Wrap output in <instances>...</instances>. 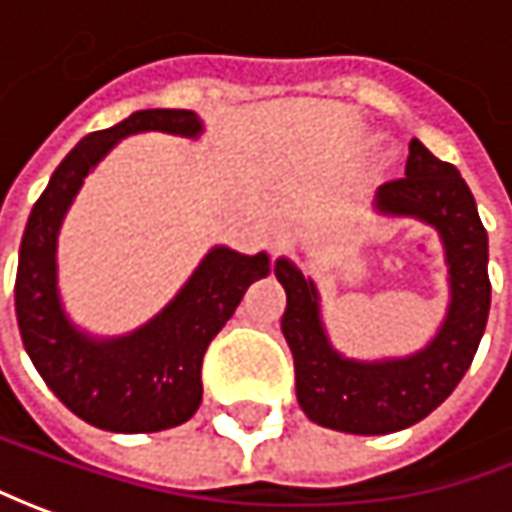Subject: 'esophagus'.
I'll return each instance as SVG.
<instances>
[{
    "label": "esophagus",
    "instance_id": "1",
    "mask_svg": "<svg viewBox=\"0 0 512 512\" xmlns=\"http://www.w3.org/2000/svg\"><path fill=\"white\" fill-rule=\"evenodd\" d=\"M269 246H272L274 255H283V252H289L291 249V232L286 226H277L272 229V235H269Z\"/></svg>",
    "mask_w": 512,
    "mask_h": 512
}]
</instances>
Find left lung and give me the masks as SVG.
<instances>
[{
	"mask_svg": "<svg viewBox=\"0 0 512 512\" xmlns=\"http://www.w3.org/2000/svg\"><path fill=\"white\" fill-rule=\"evenodd\" d=\"M374 206L391 218L428 223L445 246L448 314L422 351L397 360H348L328 343L314 283L286 257L274 263L286 289L280 328L294 357L303 414L331 431L362 436L411 428L436 411L476 357L490 311L487 232L459 169L411 138L405 178L379 186Z\"/></svg>",
	"mask_w": 512,
	"mask_h": 512,
	"instance_id": "1",
	"label": "left lung"
}]
</instances>
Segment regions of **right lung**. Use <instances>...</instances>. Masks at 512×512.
<instances>
[{"instance_id": "obj_1", "label": "right lung", "mask_w": 512, "mask_h": 512, "mask_svg": "<svg viewBox=\"0 0 512 512\" xmlns=\"http://www.w3.org/2000/svg\"><path fill=\"white\" fill-rule=\"evenodd\" d=\"M198 138L192 110H138L67 152L27 218L16 269V320L25 351L47 388L101 431L152 433L186 422L203 397L201 365L212 337L235 314L246 289L269 274V255L215 246L161 314L133 334L96 340L70 323L59 300L56 240L87 172L133 133Z\"/></svg>"}]
</instances>
